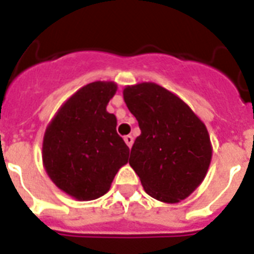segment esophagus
Wrapping results in <instances>:
<instances>
[{"instance_id": "1", "label": "esophagus", "mask_w": 254, "mask_h": 254, "mask_svg": "<svg viewBox=\"0 0 254 254\" xmlns=\"http://www.w3.org/2000/svg\"><path fill=\"white\" fill-rule=\"evenodd\" d=\"M125 141H126V144L128 145L129 148H131L133 144V137L131 136V135H127V136H125Z\"/></svg>"}]
</instances>
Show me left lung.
<instances>
[{"label":"left lung","instance_id":"1","mask_svg":"<svg viewBox=\"0 0 254 254\" xmlns=\"http://www.w3.org/2000/svg\"><path fill=\"white\" fill-rule=\"evenodd\" d=\"M123 98L141 131L129 166L151 197L180 202L207 176L212 160L207 127L184 100L154 82L126 86Z\"/></svg>","mask_w":254,"mask_h":254}]
</instances>
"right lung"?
Here are the masks:
<instances>
[{
    "mask_svg": "<svg viewBox=\"0 0 254 254\" xmlns=\"http://www.w3.org/2000/svg\"><path fill=\"white\" fill-rule=\"evenodd\" d=\"M118 84L96 80L79 88L47 125L42 163L47 176L68 196L90 201L111 188L128 162L129 148L117 132V117L107 111Z\"/></svg>",
    "mask_w": 254,
    "mask_h": 254,
    "instance_id": "1",
    "label": "right lung"
}]
</instances>
